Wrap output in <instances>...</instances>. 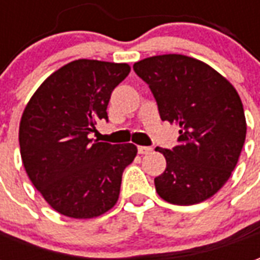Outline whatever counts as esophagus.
<instances>
[{"label": "esophagus", "mask_w": 260, "mask_h": 260, "mask_svg": "<svg viewBox=\"0 0 260 260\" xmlns=\"http://www.w3.org/2000/svg\"><path fill=\"white\" fill-rule=\"evenodd\" d=\"M153 149L150 146H138V153L139 154H147V153L152 152Z\"/></svg>", "instance_id": "esophagus-1"}]
</instances>
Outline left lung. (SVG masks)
I'll list each match as a JSON object with an SVG mask.
<instances>
[{"mask_svg": "<svg viewBox=\"0 0 260 260\" xmlns=\"http://www.w3.org/2000/svg\"><path fill=\"white\" fill-rule=\"evenodd\" d=\"M134 71L149 85L161 119L180 125L178 145L156 149L167 161L156 191L181 206L206 201L229 181L245 142L238 93L209 65L181 54L149 57Z\"/></svg>", "mask_w": 260, "mask_h": 260, "instance_id": "1", "label": "left lung"}]
</instances>
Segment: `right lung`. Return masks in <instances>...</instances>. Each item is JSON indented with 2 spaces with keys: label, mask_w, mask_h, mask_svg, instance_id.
Returning <instances> with one entry per match:
<instances>
[{
  "label": "right lung",
  "mask_w": 260,
  "mask_h": 260,
  "mask_svg": "<svg viewBox=\"0 0 260 260\" xmlns=\"http://www.w3.org/2000/svg\"><path fill=\"white\" fill-rule=\"evenodd\" d=\"M129 65L76 59L44 80L19 125L20 156L31 184L54 210L74 218L97 217L117 203L122 173L135 158L132 143L90 139L108 121L111 93Z\"/></svg>",
  "instance_id": "obj_1"
}]
</instances>
